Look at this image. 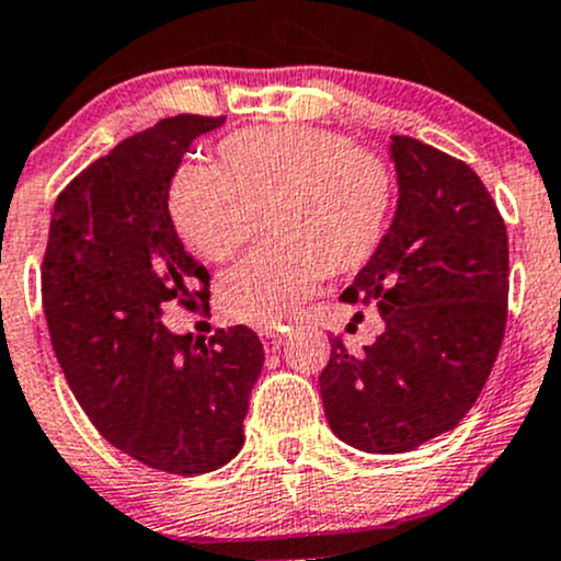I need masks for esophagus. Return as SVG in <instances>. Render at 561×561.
Wrapping results in <instances>:
<instances>
[{
	"label": "esophagus",
	"mask_w": 561,
	"mask_h": 561,
	"mask_svg": "<svg viewBox=\"0 0 561 561\" xmlns=\"http://www.w3.org/2000/svg\"><path fill=\"white\" fill-rule=\"evenodd\" d=\"M283 340H286V334L278 332V329H264L262 332V345L267 354H273V351H278L283 345Z\"/></svg>",
	"instance_id": "obj_1"
}]
</instances>
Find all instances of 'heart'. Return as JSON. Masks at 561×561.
Segmentation results:
<instances>
[{"mask_svg": "<svg viewBox=\"0 0 561 561\" xmlns=\"http://www.w3.org/2000/svg\"><path fill=\"white\" fill-rule=\"evenodd\" d=\"M221 170L188 161L170 183V216L199 256L227 262L262 227L267 245L218 283V308L245 327H280L321 273L369 262L391 213V178L375 156L313 126L229 135Z\"/></svg>", "mask_w": 561, "mask_h": 561, "instance_id": "obj_1", "label": "heart"}]
</instances>
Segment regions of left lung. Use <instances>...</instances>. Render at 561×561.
<instances>
[{
    "instance_id": "8db88e82",
    "label": "left lung",
    "mask_w": 561,
    "mask_h": 561,
    "mask_svg": "<svg viewBox=\"0 0 561 561\" xmlns=\"http://www.w3.org/2000/svg\"><path fill=\"white\" fill-rule=\"evenodd\" d=\"M397 210L340 294L383 332L359 356L329 337L319 378L329 430L365 454H408L476 405L505 334L507 232L481 178L454 156L391 135Z\"/></svg>"
}]
</instances>
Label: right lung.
<instances>
[{
	"label": "right lung",
	"mask_w": 561,
	"mask_h": 561,
	"mask_svg": "<svg viewBox=\"0 0 561 561\" xmlns=\"http://www.w3.org/2000/svg\"><path fill=\"white\" fill-rule=\"evenodd\" d=\"M221 124L175 115L96 159L56 199L43 262L50 343L75 400L107 443L175 476L240 454L264 365L253 329L194 345L161 321L170 299H210V275L172 224L170 183L188 146Z\"/></svg>",
	"instance_id": "1"
}]
</instances>
